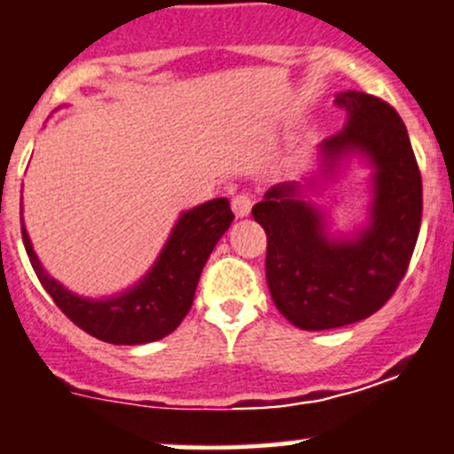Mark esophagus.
<instances>
[{
	"label": "esophagus",
	"mask_w": 454,
	"mask_h": 454,
	"mask_svg": "<svg viewBox=\"0 0 454 454\" xmlns=\"http://www.w3.org/2000/svg\"><path fill=\"white\" fill-rule=\"evenodd\" d=\"M231 204H232V213H235V217L243 219V217H247V215H250L252 202H250V198H247V195H235Z\"/></svg>",
	"instance_id": "esophagus-1"
}]
</instances>
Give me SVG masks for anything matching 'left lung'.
<instances>
[{"label": "left lung", "instance_id": "8db88e82", "mask_svg": "<svg viewBox=\"0 0 454 454\" xmlns=\"http://www.w3.org/2000/svg\"><path fill=\"white\" fill-rule=\"evenodd\" d=\"M346 126L319 143L300 180L274 184L252 215L267 235L265 278L276 309L302 331L361 322L391 298L407 271L422 222V178L400 114L361 90L337 93ZM359 155L372 169L368 219L350 236L308 195Z\"/></svg>", "mask_w": 454, "mask_h": 454}]
</instances>
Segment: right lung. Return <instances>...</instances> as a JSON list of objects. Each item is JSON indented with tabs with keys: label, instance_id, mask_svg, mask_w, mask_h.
Wrapping results in <instances>:
<instances>
[{
	"label": "right lung",
	"instance_id": "obj_1",
	"mask_svg": "<svg viewBox=\"0 0 454 454\" xmlns=\"http://www.w3.org/2000/svg\"><path fill=\"white\" fill-rule=\"evenodd\" d=\"M232 219L235 215L226 198L208 200L184 211L147 274L108 298H84L63 287L43 270L23 219L21 235L38 280L75 326L102 341L139 346L163 340L180 326L193 304L200 274Z\"/></svg>",
	"mask_w": 454,
	"mask_h": 454
}]
</instances>
